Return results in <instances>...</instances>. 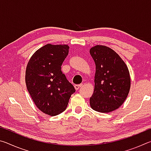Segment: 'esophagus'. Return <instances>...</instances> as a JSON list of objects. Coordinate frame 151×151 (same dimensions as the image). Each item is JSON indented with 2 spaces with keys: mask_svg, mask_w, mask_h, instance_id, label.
I'll use <instances>...</instances> for the list:
<instances>
[{
  "mask_svg": "<svg viewBox=\"0 0 151 151\" xmlns=\"http://www.w3.org/2000/svg\"><path fill=\"white\" fill-rule=\"evenodd\" d=\"M82 86H83V84H80V85H75V88L76 90H78L79 88H81Z\"/></svg>",
  "mask_w": 151,
  "mask_h": 151,
  "instance_id": "esophagus-1",
  "label": "esophagus"
}]
</instances>
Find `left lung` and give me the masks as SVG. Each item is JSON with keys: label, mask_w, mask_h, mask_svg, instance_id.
Masks as SVG:
<instances>
[{"label": "left lung", "mask_w": 151, "mask_h": 151, "mask_svg": "<svg viewBox=\"0 0 151 151\" xmlns=\"http://www.w3.org/2000/svg\"><path fill=\"white\" fill-rule=\"evenodd\" d=\"M96 65L94 89L90 98L91 108L110 112L121 106L129 94L131 77L123 60L115 51L104 45L90 49Z\"/></svg>", "instance_id": "8db88e82"}]
</instances>
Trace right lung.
<instances>
[{
	"instance_id": "right-lung-1",
	"label": "right lung",
	"mask_w": 151,
	"mask_h": 151,
	"mask_svg": "<svg viewBox=\"0 0 151 151\" xmlns=\"http://www.w3.org/2000/svg\"><path fill=\"white\" fill-rule=\"evenodd\" d=\"M68 50L66 45L47 44L36 51L27 66V90L37 108L50 116L65 111L75 92L61 71Z\"/></svg>"
}]
</instances>
